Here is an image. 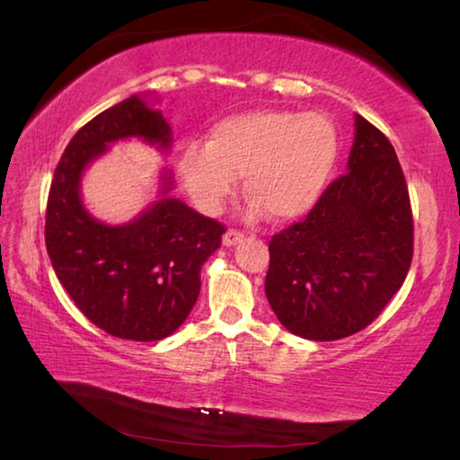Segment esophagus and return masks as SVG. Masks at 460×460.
<instances>
[{
    "mask_svg": "<svg viewBox=\"0 0 460 460\" xmlns=\"http://www.w3.org/2000/svg\"><path fill=\"white\" fill-rule=\"evenodd\" d=\"M243 239H245V233H243V231L229 229V231L223 235V245H225V247L237 245V243H241V241H243Z\"/></svg>",
    "mask_w": 460,
    "mask_h": 460,
    "instance_id": "obj_1",
    "label": "esophagus"
}]
</instances>
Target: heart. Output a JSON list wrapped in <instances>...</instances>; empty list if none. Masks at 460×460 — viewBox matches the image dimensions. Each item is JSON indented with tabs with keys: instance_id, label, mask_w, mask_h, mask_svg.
<instances>
[{
	"instance_id": "1",
	"label": "heart",
	"mask_w": 460,
	"mask_h": 460,
	"mask_svg": "<svg viewBox=\"0 0 460 460\" xmlns=\"http://www.w3.org/2000/svg\"><path fill=\"white\" fill-rule=\"evenodd\" d=\"M339 158V134L323 113L249 111L217 123L207 146L190 144L181 176L208 213L225 205L243 178L247 199L274 221L313 211Z\"/></svg>"
}]
</instances>
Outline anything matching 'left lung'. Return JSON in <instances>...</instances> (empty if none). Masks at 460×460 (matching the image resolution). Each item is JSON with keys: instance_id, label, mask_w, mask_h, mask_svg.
<instances>
[{"instance_id": "1", "label": "left lung", "mask_w": 460, "mask_h": 460, "mask_svg": "<svg viewBox=\"0 0 460 460\" xmlns=\"http://www.w3.org/2000/svg\"><path fill=\"white\" fill-rule=\"evenodd\" d=\"M347 170L306 219L270 241L268 302L302 339L337 341L369 326L402 288L414 255V217L398 155L361 115Z\"/></svg>"}]
</instances>
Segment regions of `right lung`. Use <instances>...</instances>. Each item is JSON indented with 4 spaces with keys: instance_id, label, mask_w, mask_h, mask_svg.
I'll return each instance as SVG.
<instances>
[{
    "instance_id": "right-lung-1",
    "label": "right lung",
    "mask_w": 460,
    "mask_h": 460,
    "mask_svg": "<svg viewBox=\"0 0 460 460\" xmlns=\"http://www.w3.org/2000/svg\"><path fill=\"white\" fill-rule=\"evenodd\" d=\"M126 137L162 150L172 142L162 113L137 95L84 123L54 170L44 235L57 278L81 313L113 337L150 342L172 334L190 314L200 268L219 249L225 225L168 197L119 227L93 219L79 194L83 170L107 144ZM162 182L166 194L168 172Z\"/></svg>"
}]
</instances>
